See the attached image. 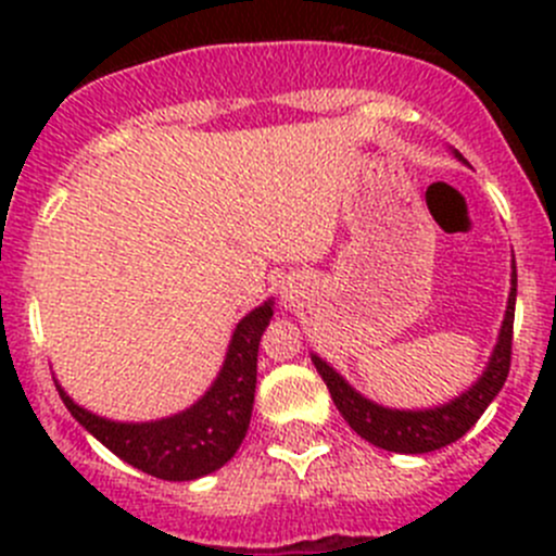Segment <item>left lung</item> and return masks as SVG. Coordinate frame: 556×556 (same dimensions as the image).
<instances>
[{"label": "left lung", "mask_w": 556, "mask_h": 556, "mask_svg": "<svg viewBox=\"0 0 556 556\" xmlns=\"http://www.w3.org/2000/svg\"><path fill=\"white\" fill-rule=\"evenodd\" d=\"M454 159L463 161L457 150H452ZM514 306H517V263L511 261V290H508L506 314H503L501 333H497L495 346L490 352L484 371L479 374L468 390L454 395L452 401L439 403L430 408H390L382 403L371 401L363 392L346 382L330 363L312 352V363L319 371L323 382L328 384L330 397H333L336 408L341 417L346 419L352 430L368 444L379 446V450L397 452V454H425L435 452L441 446H450L457 439H463L484 408L495 401L497 392L503 390L511 368V333H514Z\"/></svg>", "instance_id": "obj_1"}]
</instances>
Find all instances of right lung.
<instances>
[{
  "label": "right lung",
  "mask_w": 556,
  "mask_h": 556,
  "mask_svg": "<svg viewBox=\"0 0 556 556\" xmlns=\"http://www.w3.org/2000/svg\"><path fill=\"white\" fill-rule=\"evenodd\" d=\"M274 317V301H263L233 328L215 382L193 406L150 422H117L99 417L70 397L55 379L72 417L97 441L134 468L166 481H193L228 463L250 428L257 382V346Z\"/></svg>",
  "instance_id": "obj_1"
}]
</instances>
